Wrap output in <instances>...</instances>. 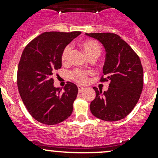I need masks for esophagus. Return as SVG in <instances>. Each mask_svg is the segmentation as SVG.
<instances>
[{
    "label": "esophagus",
    "instance_id": "esophagus-1",
    "mask_svg": "<svg viewBox=\"0 0 158 158\" xmlns=\"http://www.w3.org/2000/svg\"><path fill=\"white\" fill-rule=\"evenodd\" d=\"M78 89H79V92H82V91L85 89V88H84V87H82V86H80V85H79V86H78Z\"/></svg>",
    "mask_w": 158,
    "mask_h": 158
}]
</instances>
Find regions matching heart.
Returning <instances> with one entry per match:
<instances>
[{"label":"heart","mask_w":158,"mask_h":158,"mask_svg":"<svg viewBox=\"0 0 158 158\" xmlns=\"http://www.w3.org/2000/svg\"><path fill=\"white\" fill-rule=\"evenodd\" d=\"M81 46L89 59H96L101 55L102 47L97 41L93 40H86L81 44ZM71 51L72 47L70 45H67L63 49L61 54L62 63L66 64L69 62ZM90 74H92V72L76 69L70 73V77L78 83L85 84L88 82L89 75Z\"/></svg>","instance_id":"obj_1"}]
</instances>
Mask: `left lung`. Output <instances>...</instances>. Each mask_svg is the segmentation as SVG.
<instances>
[{
    "mask_svg": "<svg viewBox=\"0 0 158 158\" xmlns=\"http://www.w3.org/2000/svg\"><path fill=\"white\" fill-rule=\"evenodd\" d=\"M99 41L106 49V61L101 82L109 81L107 91L94 87L96 96L91 102L94 116L107 122L121 120L133 110L144 84L141 60L131 47L118 35L111 33H85Z\"/></svg>",
    "mask_w": 158,
    "mask_h": 158,
    "instance_id": "1",
    "label": "left lung"
}]
</instances>
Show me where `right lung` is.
<instances>
[{"label":"right lung","mask_w":158,"mask_h":158,"mask_svg":"<svg viewBox=\"0 0 158 158\" xmlns=\"http://www.w3.org/2000/svg\"><path fill=\"white\" fill-rule=\"evenodd\" d=\"M79 34L80 31L45 32L22 52L17 69L19 93L32 117L44 125L60 123L73 112L77 86L67 82L62 92L54 87L52 76L61 68L63 49Z\"/></svg>","instance_id":"add662e5"}]
</instances>
